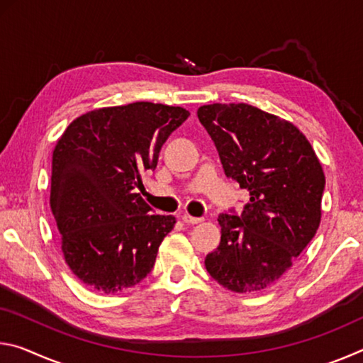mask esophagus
Segmentation results:
<instances>
[{
    "label": "esophagus",
    "instance_id": "esophagus-1",
    "mask_svg": "<svg viewBox=\"0 0 363 363\" xmlns=\"http://www.w3.org/2000/svg\"><path fill=\"white\" fill-rule=\"evenodd\" d=\"M181 219H182V223H186V224L201 223V218H194V216H190V214H181Z\"/></svg>",
    "mask_w": 363,
    "mask_h": 363
}]
</instances>
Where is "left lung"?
Returning a JSON list of instances; mask_svg holds the SVG:
<instances>
[{"label":"left lung","mask_w":363,"mask_h":363,"mask_svg":"<svg viewBox=\"0 0 363 363\" xmlns=\"http://www.w3.org/2000/svg\"><path fill=\"white\" fill-rule=\"evenodd\" d=\"M199 120L227 177L250 192L240 216L219 214L220 243L205 266L219 285L256 293L274 285L320 224L325 174L293 123L248 104H210Z\"/></svg>","instance_id":"8db88e82"}]
</instances>
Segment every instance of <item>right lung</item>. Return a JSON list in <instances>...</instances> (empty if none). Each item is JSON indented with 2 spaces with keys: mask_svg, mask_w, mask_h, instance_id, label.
Instances as JSON below:
<instances>
[{
  "mask_svg": "<svg viewBox=\"0 0 363 363\" xmlns=\"http://www.w3.org/2000/svg\"><path fill=\"white\" fill-rule=\"evenodd\" d=\"M189 110L133 102L73 120L52 152L51 210L65 262L99 293H120L150 274L174 216L152 214L138 189Z\"/></svg>",
  "mask_w": 363,
  "mask_h": 363,
  "instance_id": "obj_1",
  "label": "right lung"
}]
</instances>
